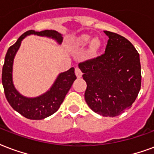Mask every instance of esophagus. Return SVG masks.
I'll use <instances>...</instances> for the list:
<instances>
[{"instance_id": "34e87169", "label": "esophagus", "mask_w": 154, "mask_h": 154, "mask_svg": "<svg viewBox=\"0 0 154 154\" xmlns=\"http://www.w3.org/2000/svg\"><path fill=\"white\" fill-rule=\"evenodd\" d=\"M75 74H76L77 77H78V78L82 77V70L80 69L79 67H76V69H75Z\"/></svg>"}]
</instances>
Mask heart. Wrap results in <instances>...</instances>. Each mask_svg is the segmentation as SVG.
Masks as SVG:
<instances>
[{
	"label": "heart",
	"instance_id": "heart-1",
	"mask_svg": "<svg viewBox=\"0 0 154 154\" xmlns=\"http://www.w3.org/2000/svg\"><path fill=\"white\" fill-rule=\"evenodd\" d=\"M91 36L88 35H82V37L80 38V43H82V45H85L90 42ZM101 46H102V41L98 38H95L92 39V41L90 42V51L92 53H96L97 51L100 49Z\"/></svg>",
	"mask_w": 154,
	"mask_h": 154
}]
</instances>
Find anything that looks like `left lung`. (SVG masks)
I'll return each instance as SVG.
<instances>
[{
	"mask_svg": "<svg viewBox=\"0 0 154 154\" xmlns=\"http://www.w3.org/2000/svg\"><path fill=\"white\" fill-rule=\"evenodd\" d=\"M108 36L105 53L79 64L87 87L85 99L90 108L115 117L130 108L141 85L139 53L127 38L104 30Z\"/></svg>",
	"mask_w": 154,
	"mask_h": 154,
	"instance_id": "obj_1",
	"label": "left lung"
}]
</instances>
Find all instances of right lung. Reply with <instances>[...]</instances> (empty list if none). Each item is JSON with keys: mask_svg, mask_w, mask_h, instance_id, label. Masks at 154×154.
<instances>
[{"mask_svg": "<svg viewBox=\"0 0 154 154\" xmlns=\"http://www.w3.org/2000/svg\"><path fill=\"white\" fill-rule=\"evenodd\" d=\"M30 35L49 37L56 40L60 44L62 43L63 37L61 34L56 30H28L20 36L14 45L9 47L5 55L2 69V84L7 101L22 116L35 120L45 119L57 111L77 77L75 75L74 68H71L66 72L60 73L50 90L42 95L35 98H26L22 95L15 89L13 83V64L22 39Z\"/></svg>", "mask_w": 154, "mask_h": 154, "instance_id": "add662e5", "label": "right lung"}]
</instances>
